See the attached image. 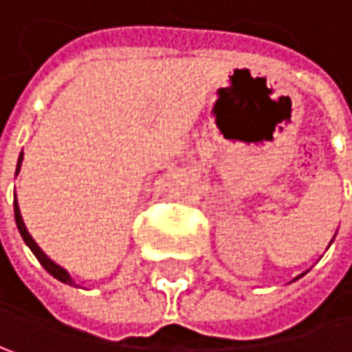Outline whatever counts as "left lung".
<instances>
[{"instance_id": "left-lung-1", "label": "left lung", "mask_w": 352, "mask_h": 352, "mask_svg": "<svg viewBox=\"0 0 352 352\" xmlns=\"http://www.w3.org/2000/svg\"><path fill=\"white\" fill-rule=\"evenodd\" d=\"M300 276H304V274H300ZM300 276H298V278H300ZM298 278H294V280H298Z\"/></svg>"}]
</instances>
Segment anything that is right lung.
Returning a JSON list of instances; mask_svg holds the SVG:
<instances>
[{
    "mask_svg": "<svg viewBox=\"0 0 352 352\" xmlns=\"http://www.w3.org/2000/svg\"><path fill=\"white\" fill-rule=\"evenodd\" d=\"M21 161H23V153H19V157H17V167H16V175L19 173V169H21ZM14 215H16V223H17V230H19V236L23 238L25 241V245L32 250V254L38 258V262L44 266V270L52 274L56 280H60V282H64V284H68V286H76V282L72 280V276L68 274V270H64L62 266H58L56 262H52L48 256L42 252V248L34 241V238L30 236V232H28V228H25V223H23V219H21V213H19V206H17V199L14 201Z\"/></svg>",
    "mask_w": 352,
    "mask_h": 352,
    "instance_id": "obj_1",
    "label": "right lung"
}]
</instances>
